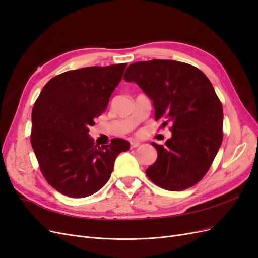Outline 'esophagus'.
Masks as SVG:
<instances>
[{
	"instance_id": "obj_1",
	"label": "esophagus",
	"mask_w": 258,
	"mask_h": 258,
	"mask_svg": "<svg viewBox=\"0 0 258 258\" xmlns=\"http://www.w3.org/2000/svg\"><path fill=\"white\" fill-rule=\"evenodd\" d=\"M140 143L139 141H136V140H130V147L131 148H136V147H138V146H140Z\"/></svg>"
}]
</instances>
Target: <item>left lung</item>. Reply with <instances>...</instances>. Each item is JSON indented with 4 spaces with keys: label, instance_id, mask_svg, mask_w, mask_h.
I'll return each mask as SVG.
<instances>
[{
    "label": "left lung",
    "instance_id": "left-lung-1",
    "mask_svg": "<svg viewBox=\"0 0 258 258\" xmlns=\"http://www.w3.org/2000/svg\"><path fill=\"white\" fill-rule=\"evenodd\" d=\"M123 80L153 100L156 120L171 123L166 144L152 143L158 157L146 169L147 177L171 191L200 182L223 141V106L208 77L185 62L154 59L130 64Z\"/></svg>",
    "mask_w": 258,
    "mask_h": 258
}]
</instances>
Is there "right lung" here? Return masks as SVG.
Returning <instances> with one entry per match:
<instances>
[{
	"instance_id": "right-lung-1",
	"label": "right lung",
	"mask_w": 258,
	"mask_h": 258,
	"mask_svg": "<svg viewBox=\"0 0 258 258\" xmlns=\"http://www.w3.org/2000/svg\"><path fill=\"white\" fill-rule=\"evenodd\" d=\"M127 63L87 67L52 77L32 110L31 145L47 183L72 198L97 192L110 178L117 156L129 142L99 146L89 127L107 107Z\"/></svg>"
}]
</instances>
